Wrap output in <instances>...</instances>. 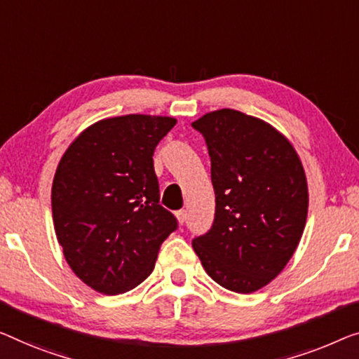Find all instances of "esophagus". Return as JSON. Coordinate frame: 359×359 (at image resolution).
<instances>
[{"label":"esophagus","instance_id":"1","mask_svg":"<svg viewBox=\"0 0 359 359\" xmlns=\"http://www.w3.org/2000/svg\"><path fill=\"white\" fill-rule=\"evenodd\" d=\"M175 214H177L179 222H180V224H184V222H185V219H187V212H185L184 210H180V211H177Z\"/></svg>","mask_w":359,"mask_h":359}]
</instances>
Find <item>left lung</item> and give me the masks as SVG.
<instances>
[{
    "label": "left lung",
    "instance_id": "1",
    "mask_svg": "<svg viewBox=\"0 0 359 359\" xmlns=\"http://www.w3.org/2000/svg\"><path fill=\"white\" fill-rule=\"evenodd\" d=\"M191 127L206 142L216 194L212 227L191 245L219 285L259 290L285 267L306 224L302 161L282 133L240 111H214Z\"/></svg>",
    "mask_w": 359,
    "mask_h": 359
}]
</instances>
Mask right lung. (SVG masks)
<instances>
[{
    "instance_id": "obj_1",
    "label": "right lung",
    "mask_w": 359,
    "mask_h": 359,
    "mask_svg": "<svg viewBox=\"0 0 359 359\" xmlns=\"http://www.w3.org/2000/svg\"><path fill=\"white\" fill-rule=\"evenodd\" d=\"M175 122L145 114L100 121L61 158L51 189L56 237L71 269L96 292L119 295L142 283L179 226L159 205L153 165Z\"/></svg>"
}]
</instances>
